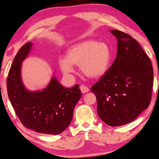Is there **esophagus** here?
Listing matches in <instances>:
<instances>
[{
    "instance_id": "obj_1",
    "label": "esophagus",
    "mask_w": 159,
    "mask_h": 159,
    "mask_svg": "<svg viewBox=\"0 0 159 159\" xmlns=\"http://www.w3.org/2000/svg\"><path fill=\"white\" fill-rule=\"evenodd\" d=\"M80 89L81 91V92H82L83 93H87V92H88V91H89V89L87 87V86H85L84 85H80Z\"/></svg>"
}]
</instances>
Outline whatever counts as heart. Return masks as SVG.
<instances>
[{
    "instance_id": "heart-1",
    "label": "heart",
    "mask_w": 159,
    "mask_h": 159,
    "mask_svg": "<svg viewBox=\"0 0 159 159\" xmlns=\"http://www.w3.org/2000/svg\"><path fill=\"white\" fill-rule=\"evenodd\" d=\"M111 53L104 43L85 40L72 46L66 53V57H61L59 65L63 73L69 75L74 72V66H80L81 71L90 78L102 76L108 69Z\"/></svg>"
}]
</instances>
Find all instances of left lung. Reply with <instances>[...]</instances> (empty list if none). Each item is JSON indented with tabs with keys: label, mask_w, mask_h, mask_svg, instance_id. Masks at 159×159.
I'll return each mask as SVG.
<instances>
[{
	"label": "left lung",
	"mask_w": 159,
	"mask_h": 159,
	"mask_svg": "<svg viewBox=\"0 0 159 159\" xmlns=\"http://www.w3.org/2000/svg\"><path fill=\"white\" fill-rule=\"evenodd\" d=\"M117 53L106 73L91 88L100 119L111 127L133 121L151 103L153 69L149 57L127 34L113 30Z\"/></svg>",
	"instance_id": "1"
}]
</instances>
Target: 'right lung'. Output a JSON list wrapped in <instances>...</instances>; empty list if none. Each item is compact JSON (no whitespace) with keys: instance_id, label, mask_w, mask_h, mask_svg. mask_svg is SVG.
<instances>
[{"instance_id":"obj_1","label":"right lung","mask_w":159,"mask_h":159,"mask_svg":"<svg viewBox=\"0 0 159 159\" xmlns=\"http://www.w3.org/2000/svg\"><path fill=\"white\" fill-rule=\"evenodd\" d=\"M32 45L31 42L23 45L14 57L7 80L8 98L24 126L37 133L58 134L70 124L81 92L78 84L66 88L54 78L41 91L31 92L24 87L20 78L21 62Z\"/></svg>"}]
</instances>
